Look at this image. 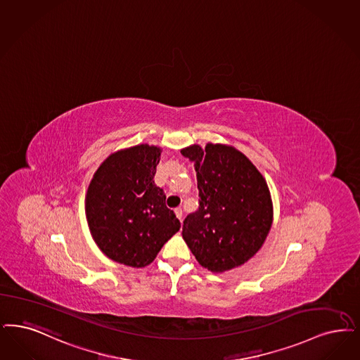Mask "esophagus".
<instances>
[{"instance_id":"esophagus-1","label":"esophagus","mask_w":360,"mask_h":360,"mask_svg":"<svg viewBox=\"0 0 360 360\" xmlns=\"http://www.w3.org/2000/svg\"><path fill=\"white\" fill-rule=\"evenodd\" d=\"M174 212H175V216H176V218H178L181 222H182V216H184V213H182V209H181V207H178V209H175Z\"/></svg>"}]
</instances>
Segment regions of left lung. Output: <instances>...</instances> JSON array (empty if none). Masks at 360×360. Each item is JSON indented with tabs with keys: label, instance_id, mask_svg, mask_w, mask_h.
<instances>
[{
	"label": "left lung",
	"instance_id": "8db88e82",
	"mask_svg": "<svg viewBox=\"0 0 360 360\" xmlns=\"http://www.w3.org/2000/svg\"><path fill=\"white\" fill-rule=\"evenodd\" d=\"M194 163L200 207L184 221L182 237L207 271L241 266L265 243L272 222L269 187L257 167L229 144H191L181 150Z\"/></svg>",
	"mask_w": 360,
	"mask_h": 360
}]
</instances>
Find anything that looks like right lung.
Masks as SVG:
<instances>
[{
	"label": "right lung",
	"mask_w": 360,
	"mask_h": 360,
	"mask_svg": "<svg viewBox=\"0 0 360 360\" xmlns=\"http://www.w3.org/2000/svg\"><path fill=\"white\" fill-rule=\"evenodd\" d=\"M160 147L142 143L117 150L101 162L86 194L91 236L119 264L143 268L181 228L154 176Z\"/></svg>",
	"instance_id": "obj_1"
}]
</instances>
